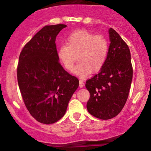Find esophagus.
<instances>
[{
    "mask_svg": "<svg viewBox=\"0 0 151 151\" xmlns=\"http://www.w3.org/2000/svg\"><path fill=\"white\" fill-rule=\"evenodd\" d=\"M85 85V83H83V81L82 80H80V88H83Z\"/></svg>",
    "mask_w": 151,
    "mask_h": 151,
    "instance_id": "34e87169",
    "label": "esophagus"
}]
</instances>
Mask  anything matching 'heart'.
<instances>
[{
  "label": "heart",
  "mask_w": 151,
  "mask_h": 151,
  "mask_svg": "<svg viewBox=\"0 0 151 151\" xmlns=\"http://www.w3.org/2000/svg\"><path fill=\"white\" fill-rule=\"evenodd\" d=\"M109 52V43L104 36L93 34L85 30L71 33L66 39V45L58 49L59 61L68 71L74 69L77 57L80 63L75 74L80 77H86L90 73L99 71L106 63Z\"/></svg>",
  "instance_id": "1"
}]
</instances>
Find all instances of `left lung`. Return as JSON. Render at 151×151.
<instances>
[{"instance_id": "1", "label": "left lung", "mask_w": 151, "mask_h": 151, "mask_svg": "<svg viewBox=\"0 0 151 151\" xmlns=\"http://www.w3.org/2000/svg\"><path fill=\"white\" fill-rule=\"evenodd\" d=\"M110 45L104 66L99 74L87 80L90 93L87 109L93 116L101 120L114 118L127 101L133 77L129 46L120 35L109 28Z\"/></svg>"}]
</instances>
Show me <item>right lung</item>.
<instances>
[{
    "mask_svg": "<svg viewBox=\"0 0 151 151\" xmlns=\"http://www.w3.org/2000/svg\"><path fill=\"white\" fill-rule=\"evenodd\" d=\"M66 25H46L24 46L17 73L22 99L37 121L52 124L64 115L79 80L59 62L56 36Z\"/></svg>",
    "mask_w": 151,
    "mask_h": 151,
    "instance_id": "add662e5",
    "label": "right lung"
}]
</instances>
